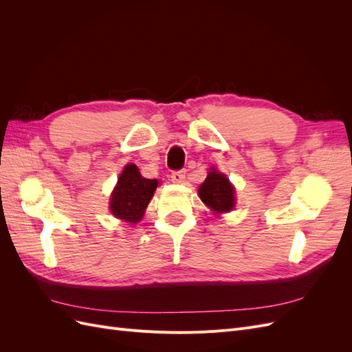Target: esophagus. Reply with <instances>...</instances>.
I'll return each mask as SVG.
<instances>
[{
    "label": "esophagus",
    "mask_w": 352,
    "mask_h": 352,
    "mask_svg": "<svg viewBox=\"0 0 352 352\" xmlns=\"http://www.w3.org/2000/svg\"><path fill=\"white\" fill-rule=\"evenodd\" d=\"M170 177H172L175 184H182L185 179V170H175V172H172V175H170Z\"/></svg>",
    "instance_id": "esophagus-1"
}]
</instances>
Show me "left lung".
<instances>
[{
	"instance_id": "1",
	"label": "left lung",
	"mask_w": 352,
	"mask_h": 352,
	"mask_svg": "<svg viewBox=\"0 0 352 352\" xmlns=\"http://www.w3.org/2000/svg\"><path fill=\"white\" fill-rule=\"evenodd\" d=\"M198 192L201 201L214 212L230 211L235 207V188L230 185L229 179L217 170H211L204 184L199 186Z\"/></svg>"
}]
</instances>
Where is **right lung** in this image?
<instances>
[{
    "label": "right lung",
    "instance_id": "obj_1",
    "mask_svg": "<svg viewBox=\"0 0 352 352\" xmlns=\"http://www.w3.org/2000/svg\"><path fill=\"white\" fill-rule=\"evenodd\" d=\"M157 185V179H145L135 164H127L111 195V212L117 219L131 223L140 221Z\"/></svg>",
    "mask_w": 352,
    "mask_h": 352
}]
</instances>
